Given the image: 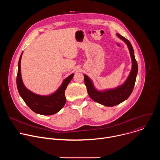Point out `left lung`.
Returning a JSON list of instances; mask_svg holds the SVG:
<instances>
[{"label":"left lung","mask_w":160,"mask_h":160,"mask_svg":"<svg viewBox=\"0 0 160 160\" xmlns=\"http://www.w3.org/2000/svg\"><path fill=\"white\" fill-rule=\"evenodd\" d=\"M117 35L127 45L132 59V70L125 83L115 88L99 91L94 88L93 83L89 77L86 75H84L85 84L87 87L88 94L90 98L94 101L106 106H116L128 98L133 91L138 72V65L135 58L134 51L132 44L129 40L119 33H117Z\"/></svg>","instance_id":"1"}]
</instances>
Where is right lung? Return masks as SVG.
Masks as SVG:
<instances>
[{"label": "right lung", "instance_id": "1", "mask_svg": "<svg viewBox=\"0 0 160 160\" xmlns=\"http://www.w3.org/2000/svg\"><path fill=\"white\" fill-rule=\"evenodd\" d=\"M21 53L19 62L16 77V84L20 96L27 105L35 112L42 115H52L59 111L66 103L64 91L73 77L72 74L64 80L62 85L56 92L49 96L37 95L27 89L22 83L21 75Z\"/></svg>", "mask_w": 160, "mask_h": 160}]
</instances>
